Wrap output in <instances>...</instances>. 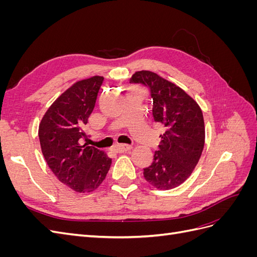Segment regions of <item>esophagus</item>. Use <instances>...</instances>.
Listing matches in <instances>:
<instances>
[{"label": "esophagus", "instance_id": "obj_1", "mask_svg": "<svg viewBox=\"0 0 257 257\" xmlns=\"http://www.w3.org/2000/svg\"><path fill=\"white\" fill-rule=\"evenodd\" d=\"M132 149V147L128 145H116L114 146V150L115 152L118 153H123V152H126L130 151Z\"/></svg>", "mask_w": 257, "mask_h": 257}]
</instances>
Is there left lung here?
Masks as SVG:
<instances>
[{"label": "left lung", "instance_id": "8db88e82", "mask_svg": "<svg viewBox=\"0 0 257 257\" xmlns=\"http://www.w3.org/2000/svg\"><path fill=\"white\" fill-rule=\"evenodd\" d=\"M131 82L150 89L154 121L165 127L152 164L144 177L154 188L170 190L183 183L197 165L205 146V122L199 105L175 83L150 71L136 72Z\"/></svg>", "mask_w": 257, "mask_h": 257}]
</instances>
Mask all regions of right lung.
I'll return each instance as SVG.
<instances>
[{
  "mask_svg": "<svg viewBox=\"0 0 257 257\" xmlns=\"http://www.w3.org/2000/svg\"><path fill=\"white\" fill-rule=\"evenodd\" d=\"M104 77L75 82L54 100L44 114L38 137L44 158L59 181L75 192L96 190L111 165L104 151L79 144L85 138L82 126L94 109Z\"/></svg>",
  "mask_w": 257,
  "mask_h": 257,
  "instance_id": "obj_1",
  "label": "right lung"
}]
</instances>
